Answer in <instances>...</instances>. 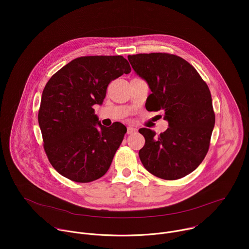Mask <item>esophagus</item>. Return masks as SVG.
I'll return each instance as SVG.
<instances>
[{"label": "esophagus", "instance_id": "esophagus-1", "mask_svg": "<svg viewBox=\"0 0 249 249\" xmlns=\"http://www.w3.org/2000/svg\"><path fill=\"white\" fill-rule=\"evenodd\" d=\"M134 133H137V129H136V128H134V127L129 126V127L127 128V134L131 135V134H134Z\"/></svg>", "mask_w": 249, "mask_h": 249}]
</instances>
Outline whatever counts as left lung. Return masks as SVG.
Returning <instances> with one entry per match:
<instances>
[{"mask_svg": "<svg viewBox=\"0 0 249 249\" xmlns=\"http://www.w3.org/2000/svg\"><path fill=\"white\" fill-rule=\"evenodd\" d=\"M128 60L152 90L148 108L163 110L169 126L160 136L151 129L139 130L146 140L140 160L155 176L179 179L195 170L208 153L215 126L210 89L196 69L179 56L136 54Z\"/></svg>", "mask_w": 249, "mask_h": 249, "instance_id": "8db88e82", "label": "left lung"}]
</instances>
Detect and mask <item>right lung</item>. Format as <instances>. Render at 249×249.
<instances>
[{"label": "right lung", "mask_w": 249, "mask_h": 249, "mask_svg": "<svg viewBox=\"0 0 249 249\" xmlns=\"http://www.w3.org/2000/svg\"><path fill=\"white\" fill-rule=\"evenodd\" d=\"M130 72L123 56H84L47 82L38 123L46 156L66 178L88 183L108 170L127 129L120 122L101 125L92 106L103 102L111 81Z\"/></svg>", "instance_id": "add662e5"}]
</instances>
